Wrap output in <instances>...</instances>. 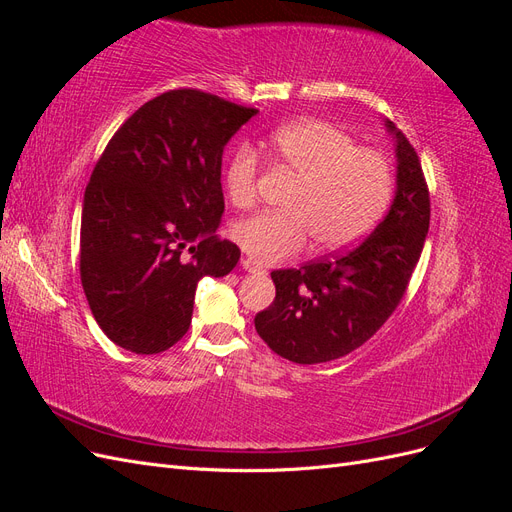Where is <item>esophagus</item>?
<instances>
[{
  "instance_id": "34e87169",
  "label": "esophagus",
  "mask_w": 512,
  "mask_h": 512,
  "mask_svg": "<svg viewBox=\"0 0 512 512\" xmlns=\"http://www.w3.org/2000/svg\"><path fill=\"white\" fill-rule=\"evenodd\" d=\"M241 267H243L247 273H260V271H262V267L258 265L256 260H252V258H243V260H241Z\"/></svg>"
}]
</instances>
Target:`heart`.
Returning <instances> with one entry per match:
<instances>
[{
  "label": "heart",
  "instance_id": "b5f03b06",
  "mask_svg": "<svg viewBox=\"0 0 512 512\" xmlns=\"http://www.w3.org/2000/svg\"><path fill=\"white\" fill-rule=\"evenodd\" d=\"M277 164L297 177L280 213H256L232 226V237L256 262L271 265L301 254L309 237L335 252L359 241L378 222L391 196V166L378 151L327 121L288 123L271 136ZM258 158L239 147L226 168V192L237 207L256 198Z\"/></svg>",
  "mask_w": 512,
  "mask_h": 512
}]
</instances>
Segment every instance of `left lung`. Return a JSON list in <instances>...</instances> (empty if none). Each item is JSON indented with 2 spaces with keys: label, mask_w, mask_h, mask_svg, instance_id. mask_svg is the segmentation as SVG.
I'll use <instances>...</instances> for the list:
<instances>
[{
  "label": "left lung",
  "mask_w": 512,
  "mask_h": 512,
  "mask_svg": "<svg viewBox=\"0 0 512 512\" xmlns=\"http://www.w3.org/2000/svg\"><path fill=\"white\" fill-rule=\"evenodd\" d=\"M395 196L374 232L350 252L273 271L275 301L254 318L258 335L299 365L329 363L363 346L395 312L429 230V192L416 151L391 121Z\"/></svg>",
  "instance_id": "8db88e82"
}]
</instances>
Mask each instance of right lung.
I'll list each match as a JSON object with an SVG mask.
<instances>
[{
    "mask_svg": "<svg viewBox=\"0 0 512 512\" xmlns=\"http://www.w3.org/2000/svg\"><path fill=\"white\" fill-rule=\"evenodd\" d=\"M256 113L175 89L138 108L106 145L83 198L81 282L117 346H175L190 329L198 282L237 267L239 247L215 237L222 156Z\"/></svg>",
    "mask_w": 512,
    "mask_h": 512,
    "instance_id": "obj_1",
    "label": "right lung"
}]
</instances>
